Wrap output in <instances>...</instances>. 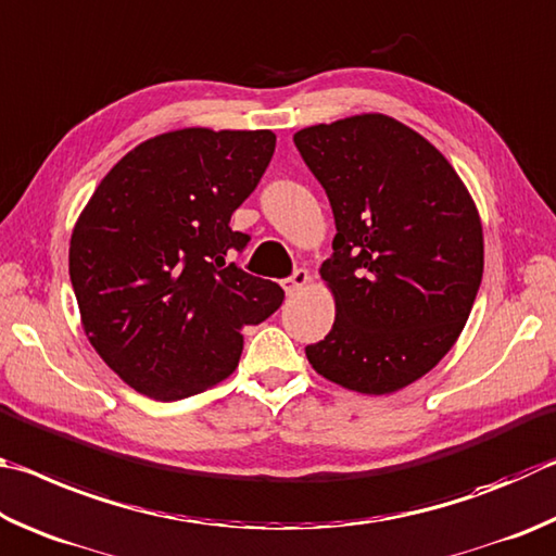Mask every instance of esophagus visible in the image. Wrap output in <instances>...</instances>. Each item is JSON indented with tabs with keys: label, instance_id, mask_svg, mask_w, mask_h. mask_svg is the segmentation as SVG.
Listing matches in <instances>:
<instances>
[{
	"label": "esophagus",
	"instance_id": "esophagus-1",
	"mask_svg": "<svg viewBox=\"0 0 556 556\" xmlns=\"http://www.w3.org/2000/svg\"><path fill=\"white\" fill-rule=\"evenodd\" d=\"M307 280H309V273L305 268H298L293 270V276H288L283 280V290L288 295H295L298 290H303L307 286Z\"/></svg>",
	"mask_w": 556,
	"mask_h": 556
}]
</instances>
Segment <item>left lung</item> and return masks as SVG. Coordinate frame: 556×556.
Masks as SVG:
<instances>
[{
    "instance_id": "8db88e82",
    "label": "left lung",
    "mask_w": 556,
    "mask_h": 556,
    "mask_svg": "<svg viewBox=\"0 0 556 556\" xmlns=\"http://www.w3.org/2000/svg\"><path fill=\"white\" fill-rule=\"evenodd\" d=\"M332 204L334 253L319 273L337 300L319 376L383 395L440 364L483 276L479 212L450 161L405 124L362 114L293 136Z\"/></svg>"
}]
</instances>
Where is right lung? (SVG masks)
<instances>
[{"instance_id":"add662e5","label":"right lung","mask_w":556,"mask_h":556,"mask_svg":"<svg viewBox=\"0 0 556 556\" xmlns=\"http://www.w3.org/2000/svg\"><path fill=\"white\" fill-rule=\"evenodd\" d=\"M276 134L180 129L129 151L104 175L71 239V283L104 364L155 401L227 378L241 329L283 303V288L227 263L249 233L229 219L256 190Z\"/></svg>"}]
</instances>
